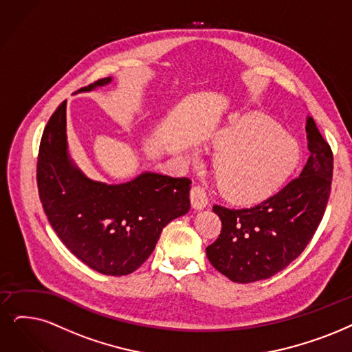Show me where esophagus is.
I'll return each mask as SVG.
<instances>
[{
    "label": "esophagus",
    "instance_id": "esophagus-1",
    "mask_svg": "<svg viewBox=\"0 0 352 352\" xmlns=\"http://www.w3.org/2000/svg\"><path fill=\"white\" fill-rule=\"evenodd\" d=\"M190 204L195 209H204L208 205V196L202 186H193L190 189Z\"/></svg>",
    "mask_w": 352,
    "mask_h": 352
}]
</instances>
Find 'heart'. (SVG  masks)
Here are the masks:
<instances>
[{"instance_id":"heart-1","label":"heart","mask_w":352,"mask_h":352,"mask_svg":"<svg viewBox=\"0 0 352 352\" xmlns=\"http://www.w3.org/2000/svg\"><path fill=\"white\" fill-rule=\"evenodd\" d=\"M219 154L214 172L221 192L235 202H256L283 184L299 146L272 120L252 116L225 125L210 140Z\"/></svg>"}]
</instances>
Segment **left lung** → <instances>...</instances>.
I'll return each instance as SVG.
<instances>
[{
	"label": "left lung",
	"mask_w": 352,
	"mask_h": 352,
	"mask_svg": "<svg viewBox=\"0 0 352 352\" xmlns=\"http://www.w3.org/2000/svg\"><path fill=\"white\" fill-rule=\"evenodd\" d=\"M306 133L309 159L283 189L250 208H212L222 228L206 257L235 283L258 282L286 269L311 243L325 214L333 154L311 117Z\"/></svg>",
	"instance_id": "obj_1"
}]
</instances>
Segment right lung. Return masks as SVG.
<instances>
[{"instance_id": "add662e5", "label": "right lung", "mask_w": 352, "mask_h": 352, "mask_svg": "<svg viewBox=\"0 0 352 352\" xmlns=\"http://www.w3.org/2000/svg\"><path fill=\"white\" fill-rule=\"evenodd\" d=\"M98 79L80 91L107 85ZM190 179L146 172L121 185L94 182L67 156L66 101L41 135L37 188L60 241L82 263L107 276L137 270L153 252L166 225L188 214Z\"/></svg>"}]
</instances>
